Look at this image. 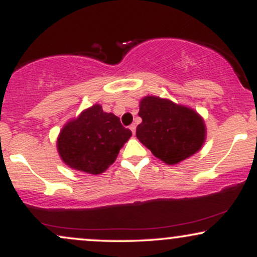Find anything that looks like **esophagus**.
<instances>
[{
    "label": "esophagus",
    "instance_id": "1",
    "mask_svg": "<svg viewBox=\"0 0 257 257\" xmlns=\"http://www.w3.org/2000/svg\"><path fill=\"white\" fill-rule=\"evenodd\" d=\"M129 128H131V131H132L133 134L135 135V131H137V126H135V124H132L131 126H129Z\"/></svg>",
    "mask_w": 257,
    "mask_h": 257
}]
</instances>
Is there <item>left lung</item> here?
<instances>
[{
	"mask_svg": "<svg viewBox=\"0 0 257 257\" xmlns=\"http://www.w3.org/2000/svg\"><path fill=\"white\" fill-rule=\"evenodd\" d=\"M139 116L137 138L164 163L178 164L202 149L205 124L196 111L168 99L145 96Z\"/></svg>",
	"mask_w": 257,
	"mask_h": 257,
	"instance_id": "obj_1",
	"label": "left lung"
}]
</instances>
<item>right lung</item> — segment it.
Segmentation results:
<instances>
[{
	"label": "right lung",
	"instance_id": "right-lung-1",
	"mask_svg": "<svg viewBox=\"0 0 257 257\" xmlns=\"http://www.w3.org/2000/svg\"><path fill=\"white\" fill-rule=\"evenodd\" d=\"M131 137L118 117L96 104L65 124L58 138V152L72 169L98 175L116 161Z\"/></svg>",
	"mask_w": 257,
	"mask_h": 257
}]
</instances>
